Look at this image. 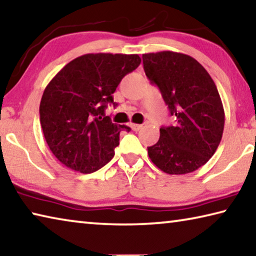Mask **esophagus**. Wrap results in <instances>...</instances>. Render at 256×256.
Segmentation results:
<instances>
[{
	"label": "esophagus",
	"mask_w": 256,
	"mask_h": 256,
	"mask_svg": "<svg viewBox=\"0 0 256 256\" xmlns=\"http://www.w3.org/2000/svg\"><path fill=\"white\" fill-rule=\"evenodd\" d=\"M130 126H131V128L134 132L140 131V130L142 128V125H140V124H130Z\"/></svg>",
	"instance_id": "1"
}]
</instances>
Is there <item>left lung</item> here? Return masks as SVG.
Segmentation results:
<instances>
[{
    "label": "left lung",
    "instance_id": "obj_1",
    "mask_svg": "<svg viewBox=\"0 0 256 256\" xmlns=\"http://www.w3.org/2000/svg\"><path fill=\"white\" fill-rule=\"evenodd\" d=\"M146 76L158 86L175 124L160 128L148 154L160 170L188 174L209 162L222 141L224 112L218 89L196 60L176 52L142 55Z\"/></svg>",
    "mask_w": 256,
    "mask_h": 256
}]
</instances>
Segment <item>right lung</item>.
Masks as SVG:
<instances>
[{
    "label": "right lung",
    "instance_id": "add662e5",
    "mask_svg": "<svg viewBox=\"0 0 256 256\" xmlns=\"http://www.w3.org/2000/svg\"><path fill=\"white\" fill-rule=\"evenodd\" d=\"M138 54H86L68 63L42 94L40 114L45 140L64 166L90 174L110 162L128 126L112 123L107 104L120 80L140 66Z\"/></svg>",
    "mask_w": 256,
    "mask_h": 256
}]
</instances>
